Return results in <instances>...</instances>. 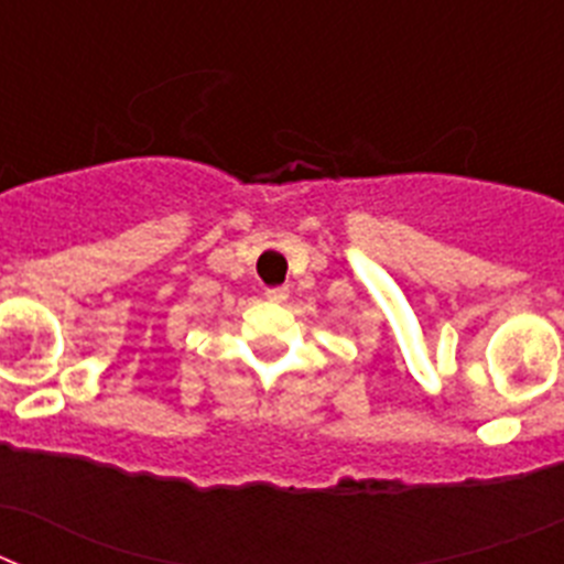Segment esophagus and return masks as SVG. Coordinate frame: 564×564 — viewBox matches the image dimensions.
<instances>
[{
  "label": "esophagus",
  "mask_w": 564,
  "mask_h": 564,
  "mask_svg": "<svg viewBox=\"0 0 564 564\" xmlns=\"http://www.w3.org/2000/svg\"><path fill=\"white\" fill-rule=\"evenodd\" d=\"M288 296H291V291H288V288H268L265 291V299L268 302H273V305H282V302H288Z\"/></svg>",
  "instance_id": "obj_1"
}]
</instances>
